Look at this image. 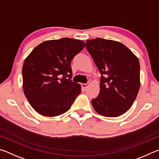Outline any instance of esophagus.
<instances>
[{
  "mask_svg": "<svg viewBox=\"0 0 159 159\" xmlns=\"http://www.w3.org/2000/svg\"><path fill=\"white\" fill-rule=\"evenodd\" d=\"M89 85V83H81V87H82V88L83 89H85L86 88L88 87V86Z\"/></svg>",
  "mask_w": 159,
  "mask_h": 159,
  "instance_id": "obj_1",
  "label": "esophagus"
}]
</instances>
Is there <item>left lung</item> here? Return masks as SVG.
Listing matches in <instances>:
<instances>
[{
    "label": "left lung",
    "mask_w": 159,
    "mask_h": 159,
    "mask_svg": "<svg viewBox=\"0 0 159 159\" xmlns=\"http://www.w3.org/2000/svg\"><path fill=\"white\" fill-rule=\"evenodd\" d=\"M85 47L102 75L99 93L92 99L93 108L104 116H119L130 108L139 92L138 58L125 45L112 40H88Z\"/></svg>",
    "instance_id": "1"
}]
</instances>
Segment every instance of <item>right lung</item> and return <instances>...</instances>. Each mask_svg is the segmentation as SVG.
<instances>
[{"label":"right lung","mask_w":159,"mask_h":159,"mask_svg":"<svg viewBox=\"0 0 159 159\" xmlns=\"http://www.w3.org/2000/svg\"><path fill=\"white\" fill-rule=\"evenodd\" d=\"M84 47V41L69 38L45 41L25 59L23 90L39 114L47 117L64 114L81 92L80 84L71 80V61Z\"/></svg>","instance_id":"obj_1"}]
</instances>
